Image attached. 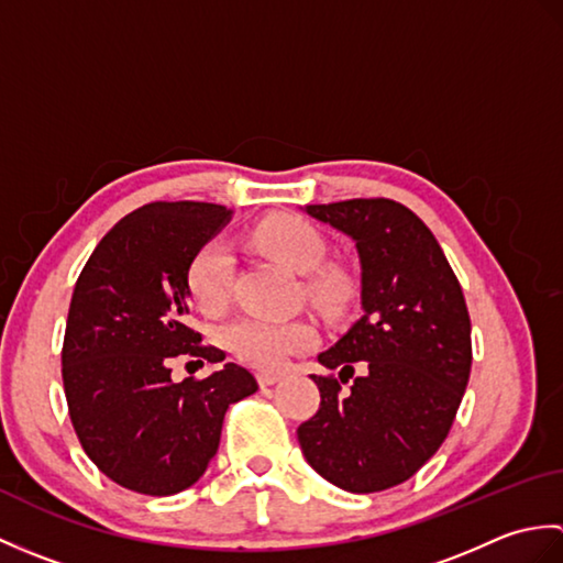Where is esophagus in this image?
I'll return each mask as SVG.
<instances>
[{
	"mask_svg": "<svg viewBox=\"0 0 563 563\" xmlns=\"http://www.w3.org/2000/svg\"><path fill=\"white\" fill-rule=\"evenodd\" d=\"M256 379L261 387H271V385H275V382L283 379V373H258Z\"/></svg>",
	"mask_w": 563,
	"mask_h": 563,
	"instance_id": "obj_1",
	"label": "esophagus"
}]
</instances>
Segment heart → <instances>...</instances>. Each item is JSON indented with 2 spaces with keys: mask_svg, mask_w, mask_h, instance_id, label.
Masks as SVG:
<instances>
[{
  "mask_svg": "<svg viewBox=\"0 0 563 563\" xmlns=\"http://www.w3.org/2000/svg\"><path fill=\"white\" fill-rule=\"evenodd\" d=\"M251 242L288 268L309 273L307 292L314 300L324 305H339L343 300V275L331 268H319L327 256V242L312 222L297 214H271L251 230ZM232 278V251L222 239H212L190 258L186 288L200 312L218 314L230 302ZM224 341L239 361L261 369H275L290 355L314 343V324L302 317H242L227 327Z\"/></svg>",
  "mask_w": 563,
  "mask_h": 563,
  "instance_id": "heart-1",
  "label": "heart"
}]
</instances>
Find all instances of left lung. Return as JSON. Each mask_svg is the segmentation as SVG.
Segmentation results:
<instances>
[{
  "label": "left lung",
  "instance_id": "left-lung-1",
  "mask_svg": "<svg viewBox=\"0 0 563 563\" xmlns=\"http://www.w3.org/2000/svg\"><path fill=\"white\" fill-rule=\"evenodd\" d=\"M351 236L361 319L319 353V411L297 428L307 462L333 486L375 494L421 470L448 438L472 369V324L433 232L389 198L307 206ZM366 373L354 377V363ZM351 380L343 393L340 382Z\"/></svg>",
  "mask_w": 563,
  "mask_h": 563
}]
</instances>
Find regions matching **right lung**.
<instances>
[{
    "label": "right lung",
    "mask_w": 563,
    "mask_h": 563,
    "mask_svg": "<svg viewBox=\"0 0 563 563\" xmlns=\"http://www.w3.org/2000/svg\"><path fill=\"white\" fill-rule=\"evenodd\" d=\"M214 202H150L125 214L81 268L67 314L63 382L84 452L111 482L172 496L206 474L230 404L258 389L227 363L172 382L176 355L220 363L188 327V263L230 222Z\"/></svg>",
    "instance_id": "obj_1"
}]
</instances>
